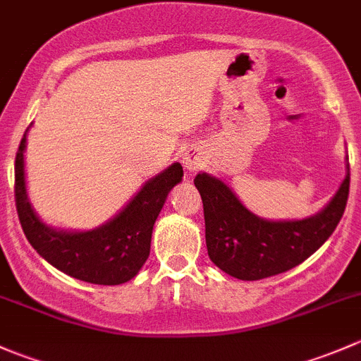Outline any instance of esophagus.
Masks as SVG:
<instances>
[{
    "mask_svg": "<svg viewBox=\"0 0 361 361\" xmlns=\"http://www.w3.org/2000/svg\"><path fill=\"white\" fill-rule=\"evenodd\" d=\"M206 164V157H204V152L199 147H188L183 154V166L185 169L190 171V173H195Z\"/></svg>",
    "mask_w": 361,
    "mask_h": 361,
    "instance_id": "1",
    "label": "esophagus"
}]
</instances>
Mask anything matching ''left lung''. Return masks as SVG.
<instances>
[{
	"label": "left lung",
	"instance_id": "1",
	"mask_svg": "<svg viewBox=\"0 0 361 361\" xmlns=\"http://www.w3.org/2000/svg\"><path fill=\"white\" fill-rule=\"evenodd\" d=\"M194 183L202 199L211 262L228 276L257 281L302 264L332 235L348 202L349 164L332 201L314 216L295 221L258 218L224 181L206 173L197 174Z\"/></svg>",
	"mask_w": 361,
	"mask_h": 361
}]
</instances>
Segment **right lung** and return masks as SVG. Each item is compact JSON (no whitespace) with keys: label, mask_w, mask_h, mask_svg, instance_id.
I'll return each instance as SVG.
<instances>
[{"label":"right lung","mask_w":361,"mask_h":361,"mask_svg":"<svg viewBox=\"0 0 361 361\" xmlns=\"http://www.w3.org/2000/svg\"><path fill=\"white\" fill-rule=\"evenodd\" d=\"M25 134L16 155V206L31 246L64 274L94 285H122L140 272L150 255L152 231L167 194L183 176L181 164L148 180L108 224L87 232L49 227L36 216L27 199L24 176Z\"/></svg>","instance_id":"right-lung-1"}]
</instances>
